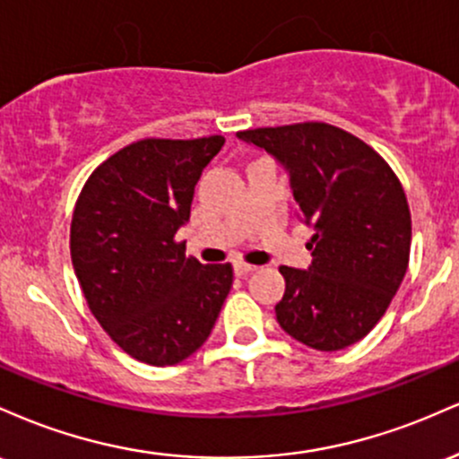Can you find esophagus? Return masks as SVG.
<instances>
[{
	"mask_svg": "<svg viewBox=\"0 0 459 459\" xmlns=\"http://www.w3.org/2000/svg\"><path fill=\"white\" fill-rule=\"evenodd\" d=\"M233 270L237 276H247V273L256 270V265H250V263H244V261H237L233 265Z\"/></svg>",
	"mask_w": 459,
	"mask_h": 459,
	"instance_id": "1",
	"label": "esophagus"
}]
</instances>
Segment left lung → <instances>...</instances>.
Wrapping results in <instances>:
<instances>
[{"label": "left lung", "mask_w": 459, "mask_h": 459, "mask_svg": "<svg viewBox=\"0 0 459 459\" xmlns=\"http://www.w3.org/2000/svg\"><path fill=\"white\" fill-rule=\"evenodd\" d=\"M289 172L298 218L313 226L308 270L281 267V328L319 351L354 345L376 328L410 261L412 220L393 168L328 123L237 131Z\"/></svg>", "instance_id": "1"}]
</instances>
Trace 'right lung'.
I'll return each instance as SVG.
<instances>
[{"label": "right lung", "mask_w": 459, "mask_h": 459, "mask_svg": "<svg viewBox=\"0 0 459 459\" xmlns=\"http://www.w3.org/2000/svg\"><path fill=\"white\" fill-rule=\"evenodd\" d=\"M222 135L146 138L88 177L71 222V259L83 298L120 350L152 367L192 356L212 334L233 267L186 256L177 233Z\"/></svg>", "instance_id": "1"}]
</instances>
